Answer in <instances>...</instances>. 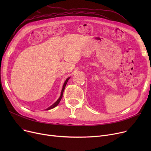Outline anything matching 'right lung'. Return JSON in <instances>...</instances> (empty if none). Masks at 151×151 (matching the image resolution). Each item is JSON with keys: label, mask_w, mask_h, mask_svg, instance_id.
Listing matches in <instances>:
<instances>
[{"label": "right lung", "mask_w": 151, "mask_h": 151, "mask_svg": "<svg viewBox=\"0 0 151 151\" xmlns=\"http://www.w3.org/2000/svg\"><path fill=\"white\" fill-rule=\"evenodd\" d=\"M70 77H68L67 80H65V83H64V84H63V87H62V91H61V93H60V97L58 99V100L55 101L54 104H52L51 106H50L49 108H47V109H46V110H49V109H52V108H55V106H58V104H59V102L60 101V100H61V99H62V96H63V91H64V89H65V86H66V84H67V82H68V81L69 80V79H70Z\"/></svg>", "instance_id": "add662e5"}]
</instances>
